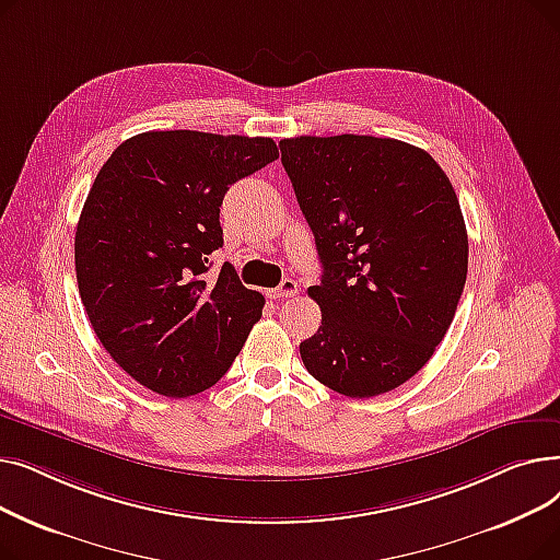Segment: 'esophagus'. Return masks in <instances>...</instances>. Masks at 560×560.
Listing matches in <instances>:
<instances>
[{
	"instance_id": "1",
	"label": "esophagus",
	"mask_w": 560,
	"mask_h": 560,
	"mask_svg": "<svg viewBox=\"0 0 560 560\" xmlns=\"http://www.w3.org/2000/svg\"><path fill=\"white\" fill-rule=\"evenodd\" d=\"M298 292H300V285L295 279H283L281 285L270 292V298H295Z\"/></svg>"
}]
</instances>
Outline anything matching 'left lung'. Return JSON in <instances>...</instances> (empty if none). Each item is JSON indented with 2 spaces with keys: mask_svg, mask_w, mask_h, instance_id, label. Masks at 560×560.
<instances>
[{
  "mask_svg": "<svg viewBox=\"0 0 560 560\" xmlns=\"http://www.w3.org/2000/svg\"><path fill=\"white\" fill-rule=\"evenodd\" d=\"M281 163L315 235L322 311L300 345L311 376L376 397L416 376L445 338L467 277L458 197L431 154L395 138H283Z\"/></svg>",
  "mask_w": 560,
  "mask_h": 560,
  "instance_id": "8db88e82",
  "label": "left lung"
}]
</instances>
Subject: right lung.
I'll return each mask as SVG.
<instances>
[{"mask_svg": "<svg viewBox=\"0 0 560 560\" xmlns=\"http://www.w3.org/2000/svg\"><path fill=\"white\" fill-rule=\"evenodd\" d=\"M277 159L272 138L179 129L138 133L102 165L77 224V283L100 342L140 386L190 397L238 357L265 300L226 262L206 272L224 243V192Z\"/></svg>", "mask_w": 560, "mask_h": 560, "instance_id": "obj_1", "label": "right lung"}]
</instances>
